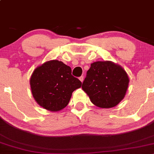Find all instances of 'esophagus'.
Listing matches in <instances>:
<instances>
[{
	"label": "esophagus",
	"mask_w": 154,
	"mask_h": 154,
	"mask_svg": "<svg viewBox=\"0 0 154 154\" xmlns=\"http://www.w3.org/2000/svg\"><path fill=\"white\" fill-rule=\"evenodd\" d=\"M83 79H84V77H82V76H81V77H79V80H80V81H81V82L83 81Z\"/></svg>",
	"instance_id": "esophagus-1"
}]
</instances>
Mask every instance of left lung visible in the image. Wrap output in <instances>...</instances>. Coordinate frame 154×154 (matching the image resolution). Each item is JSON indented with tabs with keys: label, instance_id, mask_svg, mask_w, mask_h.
<instances>
[{
	"label": "left lung",
	"instance_id": "8db88e82",
	"mask_svg": "<svg viewBox=\"0 0 154 154\" xmlns=\"http://www.w3.org/2000/svg\"><path fill=\"white\" fill-rule=\"evenodd\" d=\"M129 77L123 68L111 61L91 64L82 88L91 102L102 108L117 106L125 96Z\"/></svg>",
	"mask_w": 154,
	"mask_h": 154
}]
</instances>
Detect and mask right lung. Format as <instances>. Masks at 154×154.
I'll use <instances>...</instances> for the list:
<instances>
[{
  "label": "right lung",
  "mask_w": 154,
  "mask_h": 154,
  "mask_svg": "<svg viewBox=\"0 0 154 154\" xmlns=\"http://www.w3.org/2000/svg\"><path fill=\"white\" fill-rule=\"evenodd\" d=\"M29 82L36 103L54 112L67 106L72 92L82 85V82L72 75V69L57 60L46 61L38 66Z\"/></svg>",
  "instance_id": "right-lung-1"
}]
</instances>
